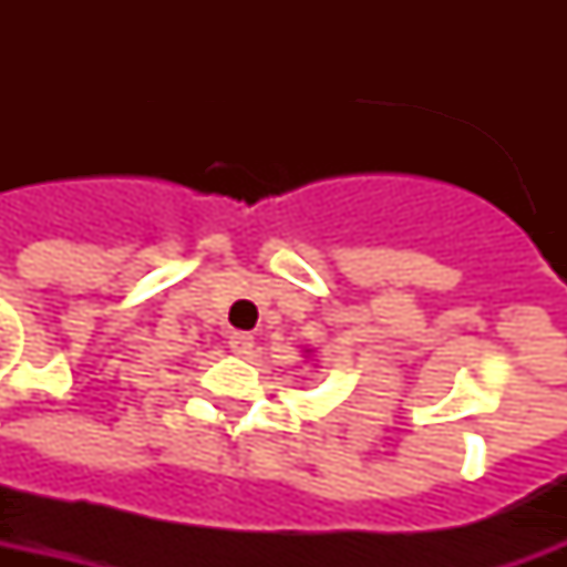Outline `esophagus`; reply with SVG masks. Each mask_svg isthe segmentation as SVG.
<instances>
[{
	"label": "esophagus",
	"mask_w": 567,
	"mask_h": 567,
	"mask_svg": "<svg viewBox=\"0 0 567 567\" xmlns=\"http://www.w3.org/2000/svg\"><path fill=\"white\" fill-rule=\"evenodd\" d=\"M252 344H256V341H252V336H249V332H229V347H231V353H249V350H252Z\"/></svg>",
	"instance_id": "34e87169"
}]
</instances>
